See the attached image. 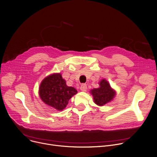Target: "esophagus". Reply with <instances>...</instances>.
Here are the masks:
<instances>
[{
	"label": "esophagus",
	"instance_id": "34e87169",
	"mask_svg": "<svg viewBox=\"0 0 157 157\" xmlns=\"http://www.w3.org/2000/svg\"><path fill=\"white\" fill-rule=\"evenodd\" d=\"M87 89V87L86 84H82V85L80 86V90L82 92H86Z\"/></svg>",
	"mask_w": 157,
	"mask_h": 157
}]
</instances>
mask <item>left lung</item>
Masks as SVG:
<instances>
[{"mask_svg":"<svg viewBox=\"0 0 157 157\" xmlns=\"http://www.w3.org/2000/svg\"><path fill=\"white\" fill-rule=\"evenodd\" d=\"M99 88L91 90L90 93L93 95L94 102L99 106H102L110 102L114 99L116 92L111 87L109 82L105 79H102L99 82Z\"/></svg>","mask_w":157,"mask_h":157,"instance_id":"obj_1","label":"left lung"}]
</instances>
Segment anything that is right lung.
Wrapping results in <instances>:
<instances>
[{"mask_svg": "<svg viewBox=\"0 0 157 157\" xmlns=\"http://www.w3.org/2000/svg\"><path fill=\"white\" fill-rule=\"evenodd\" d=\"M77 93L74 87L67 86L60 74H53L46 77L41 82L39 88L41 100L58 111L64 109L71 98Z\"/></svg>", "mask_w": 157, "mask_h": 157, "instance_id": "add662e5", "label": "right lung"}]
</instances>
